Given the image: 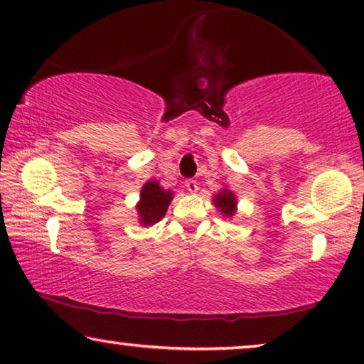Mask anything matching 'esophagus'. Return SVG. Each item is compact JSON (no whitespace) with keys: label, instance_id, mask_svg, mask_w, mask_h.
<instances>
[{"label":"esophagus","instance_id":"1","mask_svg":"<svg viewBox=\"0 0 364 364\" xmlns=\"http://www.w3.org/2000/svg\"><path fill=\"white\" fill-rule=\"evenodd\" d=\"M184 184H186V189H188V191L191 193V194H194V193H196L198 189H199L198 181L193 180V178H189V180H186V183H184Z\"/></svg>","mask_w":364,"mask_h":364}]
</instances>
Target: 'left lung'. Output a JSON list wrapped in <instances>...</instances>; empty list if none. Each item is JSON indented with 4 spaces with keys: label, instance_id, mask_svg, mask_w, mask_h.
<instances>
[{
    "label": "left lung",
    "instance_id": "1",
    "mask_svg": "<svg viewBox=\"0 0 364 364\" xmlns=\"http://www.w3.org/2000/svg\"><path fill=\"white\" fill-rule=\"evenodd\" d=\"M214 204L222 210V214L232 217L235 213V205H237L235 196H234V193L229 191V189H224V191H220L219 194H217V196L214 198Z\"/></svg>",
    "mask_w": 364,
    "mask_h": 364
}]
</instances>
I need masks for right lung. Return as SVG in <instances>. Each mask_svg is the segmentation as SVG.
<instances>
[{
  "label": "right lung",
  "instance_id": "right-lung-1",
  "mask_svg": "<svg viewBox=\"0 0 364 364\" xmlns=\"http://www.w3.org/2000/svg\"><path fill=\"white\" fill-rule=\"evenodd\" d=\"M171 198L173 194L161 189L159 181L145 183L142 193H140V203L137 204L142 225H151L159 222L165 215L168 205L171 203Z\"/></svg>",
  "mask_w": 364,
  "mask_h": 364
}]
</instances>
